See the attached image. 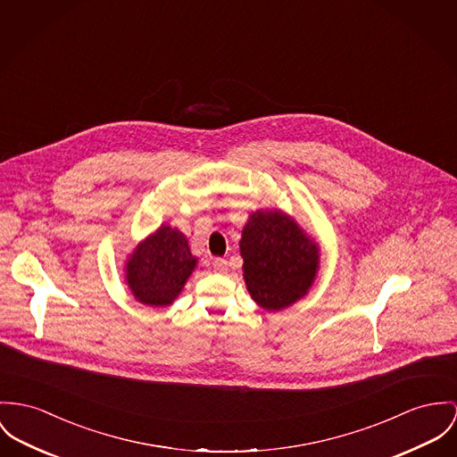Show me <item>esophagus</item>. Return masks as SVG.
I'll use <instances>...</instances> for the list:
<instances>
[{"instance_id": "obj_1", "label": "esophagus", "mask_w": 457, "mask_h": 457, "mask_svg": "<svg viewBox=\"0 0 457 457\" xmlns=\"http://www.w3.org/2000/svg\"><path fill=\"white\" fill-rule=\"evenodd\" d=\"M212 264H213V270H215L217 273H224V271H226V266H228L226 259H220V257H215V259L212 261Z\"/></svg>"}]
</instances>
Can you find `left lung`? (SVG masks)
Listing matches in <instances>:
<instances>
[{
    "instance_id": "1",
    "label": "left lung",
    "mask_w": 457,
    "mask_h": 457,
    "mask_svg": "<svg viewBox=\"0 0 457 457\" xmlns=\"http://www.w3.org/2000/svg\"><path fill=\"white\" fill-rule=\"evenodd\" d=\"M246 288L264 310L301 299L315 280L318 246L280 212H255L242 235Z\"/></svg>"
}]
</instances>
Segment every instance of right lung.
<instances>
[{"label":"right lung","mask_w":457,"mask_h":457,"mask_svg":"<svg viewBox=\"0 0 457 457\" xmlns=\"http://www.w3.org/2000/svg\"><path fill=\"white\" fill-rule=\"evenodd\" d=\"M196 266L186 237L162 226L137 246L127 264V281L137 301L149 306L170 304Z\"/></svg>","instance_id":"obj_1"}]
</instances>
